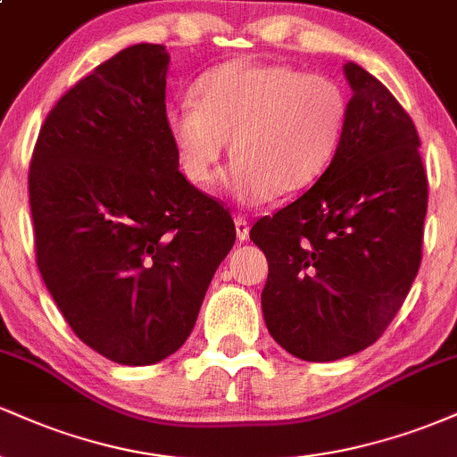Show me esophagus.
Returning a JSON list of instances; mask_svg holds the SVG:
<instances>
[{
	"label": "esophagus",
	"mask_w": 457,
	"mask_h": 457,
	"mask_svg": "<svg viewBox=\"0 0 457 457\" xmlns=\"http://www.w3.org/2000/svg\"><path fill=\"white\" fill-rule=\"evenodd\" d=\"M234 225H236V238H238L240 243H245V240L249 238V223H246V219L236 217Z\"/></svg>",
	"instance_id": "34e87169"
}]
</instances>
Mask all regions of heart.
<instances>
[{
  "instance_id": "heart-1",
  "label": "heart",
  "mask_w": 457,
  "mask_h": 457,
  "mask_svg": "<svg viewBox=\"0 0 457 457\" xmlns=\"http://www.w3.org/2000/svg\"><path fill=\"white\" fill-rule=\"evenodd\" d=\"M195 103L165 112L178 167L208 187L229 141L225 187L243 204L303 191L322 176L342 141L348 98L330 77L287 64L229 60L195 83Z\"/></svg>"
}]
</instances>
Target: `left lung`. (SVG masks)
Wrapping results in <instances>:
<instances>
[{
    "mask_svg": "<svg viewBox=\"0 0 457 457\" xmlns=\"http://www.w3.org/2000/svg\"><path fill=\"white\" fill-rule=\"evenodd\" d=\"M353 98L318 182L251 228L269 260L262 313L290 354L327 363L385 333L421 264L428 178L411 115L374 75L344 64Z\"/></svg>",
    "mask_w": 457,
    "mask_h": 457,
    "instance_id": "obj_1",
    "label": "left lung"
}]
</instances>
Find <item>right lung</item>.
Segmentation results:
<instances>
[{"label":"right lung","instance_id":"1","mask_svg":"<svg viewBox=\"0 0 457 457\" xmlns=\"http://www.w3.org/2000/svg\"><path fill=\"white\" fill-rule=\"evenodd\" d=\"M167 68L150 43L94 68L46 115L29 165L46 290L83 344L122 365L187 342L236 240L228 211L178 170Z\"/></svg>","mask_w":457,"mask_h":457}]
</instances>
